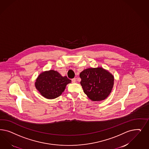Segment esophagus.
<instances>
[{
  "mask_svg": "<svg viewBox=\"0 0 149 149\" xmlns=\"http://www.w3.org/2000/svg\"><path fill=\"white\" fill-rule=\"evenodd\" d=\"M76 79L74 78H73L72 79V83H76Z\"/></svg>",
  "mask_w": 149,
  "mask_h": 149,
  "instance_id": "1",
  "label": "esophagus"
}]
</instances>
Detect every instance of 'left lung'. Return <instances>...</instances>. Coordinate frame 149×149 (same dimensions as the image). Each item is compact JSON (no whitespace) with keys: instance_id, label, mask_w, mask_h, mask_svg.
Instances as JSON below:
<instances>
[{"instance_id":"8db88e82","label":"left lung","mask_w":149,"mask_h":149,"mask_svg":"<svg viewBox=\"0 0 149 149\" xmlns=\"http://www.w3.org/2000/svg\"><path fill=\"white\" fill-rule=\"evenodd\" d=\"M79 77L83 91L92 101L105 100L113 86L114 77L102 67L86 69Z\"/></svg>"}]
</instances>
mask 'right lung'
<instances>
[{"label": "right lung", "mask_w": 149, "mask_h": 149, "mask_svg": "<svg viewBox=\"0 0 149 149\" xmlns=\"http://www.w3.org/2000/svg\"><path fill=\"white\" fill-rule=\"evenodd\" d=\"M71 82L66 76L63 77L56 71L50 70L39 75L35 82V86L42 96L53 99L60 96L66 85Z\"/></svg>", "instance_id": "right-lung-1"}]
</instances>
